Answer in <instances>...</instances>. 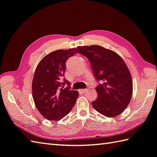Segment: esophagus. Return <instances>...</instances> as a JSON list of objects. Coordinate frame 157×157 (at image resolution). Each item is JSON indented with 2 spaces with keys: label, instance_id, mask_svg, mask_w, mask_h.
I'll return each mask as SVG.
<instances>
[{
  "label": "esophagus",
  "instance_id": "1",
  "mask_svg": "<svg viewBox=\"0 0 157 157\" xmlns=\"http://www.w3.org/2000/svg\"><path fill=\"white\" fill-rule=\"evenodd\" d=\"M80 91L82 92V93H86V92L88 91V90L87 89H81L80 90Z\"/></svg>",
  "mask_w": 157,
  "mask_h": 157
}]
</instances>
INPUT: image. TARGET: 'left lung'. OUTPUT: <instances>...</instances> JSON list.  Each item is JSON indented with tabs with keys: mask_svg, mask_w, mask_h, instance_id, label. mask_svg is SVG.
I'll return each instance as SVG.
<instances>
[{
	"mask_svg": "<svg viewBox=\"0 0 157 157\" xmlns=\"http://www.w3.org/2000/svg\"><path fill=\"white\" fill-rule=\"evenodd\" d=\"M89 59L92 71L101 84L96 87L97 98L92 105L107 117L119 115L127 107L132 94V80L124 60L117 52L99 45L77 47Z\"/></svg>",
	"mask_w": 157,
	"mask_h": 157,
	"instance_id": "1",
	"label": "left lung"
}]
</instances>
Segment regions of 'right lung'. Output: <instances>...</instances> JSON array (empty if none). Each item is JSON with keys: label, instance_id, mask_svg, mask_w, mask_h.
<instances>
[{"label": "right lung", "instance_id": "obj_1", "mask_svg": "<svg viewBox=\"0 0 157 157\" xmlns=\"http://www.w3.org/2000/svg\"><path fill=\"white\" fill-rule=\"evenodd\" d=\"M78 53L76 48L57 50L43 57L34 71L32 82L33 98L37 110L49 121H59L75 106L78 91L71 90L70 82L63 78L65 63Z\"/></svg>", "mask_w": 157, "mask_h": 157}]
</instances>
